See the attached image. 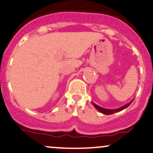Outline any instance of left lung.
Segmentation results:
<instances>
[{"mask_svg":"<svg viewBox=\"0 0 153 153\" xmlns=\"http://www.w3.org/2000/svg\"><path fill=\"white\" fill-rule=\"evenodd\" d=\"M131 102H132V101H131V102H129V103L126 104V105H124V106L121 107V108H117V109H106V108H101V107L98 106L97 105H96V104H95V103H93V102H92V103H93V105H94L95 108H96V109L98 110V111H100L101 113H102V114H106V115H110V114H114V113L118 112V111H123V109L126 108L127 107L129 106V105H131Z\"/></svg>","mask_w":153,"mask_h":153,"instance_id":"obj_1","label":"left lung"}]
</instances>
